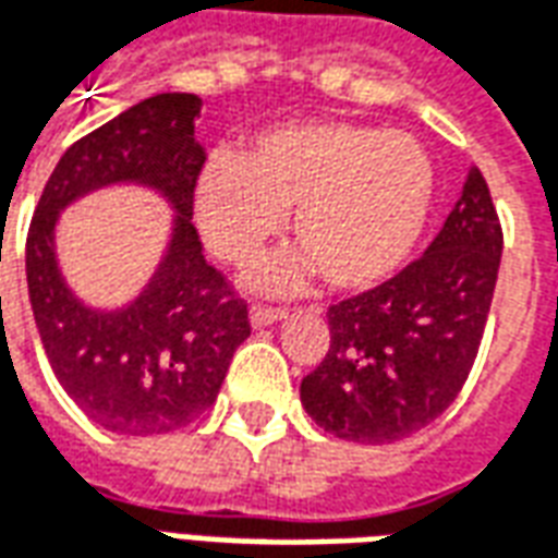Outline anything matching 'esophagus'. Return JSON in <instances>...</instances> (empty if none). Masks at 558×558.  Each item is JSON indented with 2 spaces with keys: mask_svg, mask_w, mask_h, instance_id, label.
<instances>
[{
  "mask_svg": "<svg viewBox=\"0 0 558 558\" xmlns=\"http://www.w3.org/2000/svg\"><path fill=\"white\" fill-rule=\"evenodd\" d=\"M287 316V311H280V307H254L251 311V326L254 328H268L280 323Z\"/></svg>",
  "mask_w": 558,
  "mask_h": 558,
  "instance_id": "esophagus-1",
  "label": "esophagus"
}]
</instances>
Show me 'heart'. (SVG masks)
<instances>
[{"label": "heart", "mask_w": 558, "mask_h": 558, "mask_svg": "<svg viewBox=\"0 0 558 558\" xmlns=\"http://www.w3.org/2000/svg\"><path fill=\"white\" fill-rule=\"evenodd\" d=\"M436 199L433 158L407 131L355 122H295L218 151L199 167L194 218L232 266L251 263L292 211L299 254L268 259L256 287L290 292L316 271L331 290L364 292L407 266Z\"/></svg>", "instance_id": "heart-1"}]
</instances>
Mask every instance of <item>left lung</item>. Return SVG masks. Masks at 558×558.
<instances>
[{
	"label": "left lung",
	"mask_w": 558,
	"mask_h": 558,
	"mask_svg": "<svg viewBox=\"0 0 558 558\" xmlns=\"http://www.w3.org/2000/svg\"><path fill=\"white\" fill-rule=\"evenodd\" d=\"M502 227L472 167L415 263L328 311L331 347L302 379V407L347 442L391 445L442 415L466 383L490 314Z\"/></svg>",
	"instance_id": "1"
}]
</instances>
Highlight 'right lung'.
Wrapping results in <instances>:
<instances>
[{
    "instance_id": "obj_1",
    "label": "right lung",
    "mask_w": 558,
    "mask_h": 558,
    "mask_svg": "<svg viewBox=\"0 0 558 558\" xmlns=\"http://www.w3.org/2000/svg\"><path fill=\"white\" fill-rule=\"evenodd\" d=\"M203 101L160 92L77 140L56 163L26 239L35 326L59 386L104 430L158 436L187 427L218 400L232 352L251 326L203 256L191 223L203 148L194 125ZM146 186L173 208L159 266L131 303H83L61 275L54 232L61 211L107 186Z\"/></svg>"
}]
</instances>
